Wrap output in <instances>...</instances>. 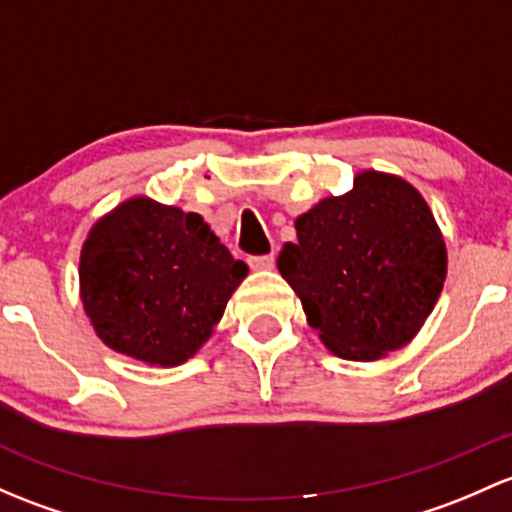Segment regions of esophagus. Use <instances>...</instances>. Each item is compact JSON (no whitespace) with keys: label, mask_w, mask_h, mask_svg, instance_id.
I'll list each match as a JSON object with an SVG mask.
<instances>
[{"label":"esophagus","mask_w":512,"mask_h":512,"mask_svg":"<svg viewBox=\"0 0 512 512\" xmlns=\"http://www.w3.org/2000/svg\"><path fill=\"white\" fill-rule=\"evenodd\" d=\"M247 265L252 267V270H272L274 267V255H255L247 260Z\"/></svg>","instance_id":"1"}]
</instances>
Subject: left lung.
Segmentation results:
<instances>
[{
	"instance_id": "1",
	"label": "left lung",
	"mask_w": 512,
	"mask_h": 512,
	"mask_svg": "<svg viewBox=\"0 0 512 512\" xmlns=\"http://www.w3.org/2000/svg\"><path fill=\"white\" fill-rule=\"evenodd\" d=\"M277 267L331 353L378 360L407 346L437 304L446 245L405 179L360 171L343 196L299 215Z\"/></svg>"
}]
</instances>
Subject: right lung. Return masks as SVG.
Segmentation results:
<instances>
[{
  "instance_id": "obj_1",
  "label": "right lung",
  "mask_w": 512,
  "mask_h": 512,
  "mask_svg": "<svg viewBox=\"0 0 512 512\" xmlns=\"http://www.w3.org/2000/svg\"><path fill=\"white\" fill-rule=\"evenodd\" d=\"M245 277L201 215L147 196L102 215L80 250V299L100 341L161 368L208 341Z\"/></svg>"
}]
</instances>
